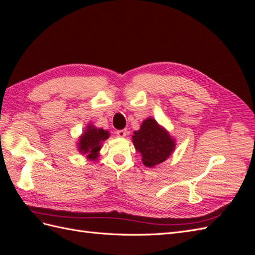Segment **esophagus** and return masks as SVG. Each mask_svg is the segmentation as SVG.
Masks as SVG:
<instances>
[{"mask_svg":"<svg viewBox=\"0 0 255 255\" xmlns=\"http://www.w3.org/2000/svg\"><path fill=\"white\" fill-rule=\"evenodd\" d=\"M116 134H117V136L120 137V138H125L127 136V130L126 129H119V130H117V132H116Z\"/></svg>","mask_w":255,"mask_h":255,"instance_id":"obj_1","label":"esophagus"}]
</instances>
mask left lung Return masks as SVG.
<instances>
[{"instance_id":"left-lung-1","label":"left lung","mask_w":255,"mask_h":255,"mask_svg":"<svg viewBox=\"0 0 255 255\" xmlns=\"http://www.w3.org/2000/svg\"><path fill=\"white\" fill-rule=\"evenodd\" d=\"M132 142L141 154L142 164L148 168L164 163L175 150V138L152 117L142 121L140 128L135 130Z\"/></svg>"}]
</instances>
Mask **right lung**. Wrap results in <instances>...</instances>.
<instances>
[{
  "mask_svg": "<svg viewBox=\"0 0 255 255\" xmlns=\"http://www.w3.org/2000/svg\"><path fill=\"white\" fill-rule=\"evenodd\" d=\"M110 137L109 130L95 127L92 123H87L86 128L79 137L76 149L88 160H96L100 155L103 142Z\"/></svg>",
  "mask_w": 255,
  "mask_h": 255,
  "instance_id": "right-lung-1",
  "label": "right lung"
}]
</instances>
